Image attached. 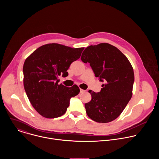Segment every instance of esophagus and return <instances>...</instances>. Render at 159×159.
<instances>
[{"label": "esophagus", "instance_id": "34e87169", "mask_svg": "<svg viewBox=\"0 0 159 159\" xmlns=\"http://www.w3.org/2000/svg\"><path fill=\"white\" fill-rule=\"evenodd\" d=\"M85 90H84V89H80V93H85Z\"/></svg>", "mask_w": 159, "mask_h": 159}]
</instances>
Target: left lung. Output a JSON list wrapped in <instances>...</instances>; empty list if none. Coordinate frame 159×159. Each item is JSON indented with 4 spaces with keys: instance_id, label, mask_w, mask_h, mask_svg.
I'll return each instance as SVG.
<instances>
[{
    "instance_id": "1",
    "label": "left lung",
    "mask_w": 159,
    "mask_h": 159,
    "mask_svg": "<svg viewBox=\"0 0 159 159\" xmlns=\"http://www.w3.org/2000/svg\"><path fill=\"white\" fill-rule=\"evenodd\" d=\"M81 60L89 62L96 77L104 82L99 93L89 91L92 99L85 104L87 116L101 123L115 120L133 94L134 72L131 64L119 49L106 43L87 47Z\"/></svg>"
}]
</instances>
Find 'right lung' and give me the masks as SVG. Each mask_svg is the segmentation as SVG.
Returning <instances> with one entry per match:
<instances>
[{"mask_svg":"<svg viewBox=\"0 0 159 159\" xmlns=\"http://www.w3.org/2000/svg\"><path fill=\"white\" fill-rule=\"evenodd\" d=\"M84 48H72L58 43L43 45L33 52L23 65V84L34 109L43 117L55 118L64 115L70 99L79 87L58 84V76L67 75L70 64L79 59Z\"/></svg>","mask_w":159,"mask_h":159,"instance_id":"right-lung-1","label":"right lung"}]
</instances>
